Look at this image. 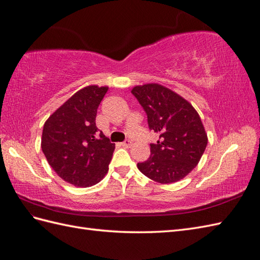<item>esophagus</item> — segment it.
<instances>
[{
	"label": "esophagus",
	"instance_id": "1",
	"mask_svg": "<svg viewBox=\"0 0 260 260\" xmlns=\"http://www.w3.org/2000/svg\"><path fill=\"white\" fill-rule=\"evenodd\" d=\"M120 145H122V146L123 147H126V148H128V147H131V145H132V142L129 141V140H126V141H124L122 144H120Z\"/></svg>",
	"mask_w": 260,
	"mask_h": 260
}]
</instances>
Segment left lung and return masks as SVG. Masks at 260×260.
<instances>
[{"mask_svg": "<svg viewBox=\"0 0 260 260\" xmlns=\"http://www.w3.org/2000/svg\"><path fill=\"white\" fill-rule=\"evenodd\" d=\"M132 94L146 112L149 128L159 134L157 144H150L149 158L138 162V170L160 184L183 179L196 167L208 143L197 111L160 84L135 86Z\"/></svg>", "mask_w": 260, "mask_h": 260, "instance_id": "1", "label": "left lung"}]
</instances>
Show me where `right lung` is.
I'll return each instance as SVG.
<instances>
[{"instance_id": "right-lung-1", "label": "right lung", "mask_w": 260, "mask_h": 260, "mask_svg": "<svg viewBox=\"0 0 260 260\" xmlns=\"http://www.w3.org/2000/svg\"><path fill=\"white\" fill-rule=\"evenodd\" d=\"M107 86L89 85L71 96L47 118L41 147L48 164L66 183L89 187L108 172L115 144L96 127L98 108Z\"/></svg>"}]
</instances>
